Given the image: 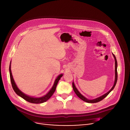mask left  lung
<instances>
[{
	"label": "left lung",
	"instance_id": "8db88e82",
	"mask_svg": "<svg viewBox=\"0 0 130 130\" xmlns=\"http://www.w3.org/2000/svg\"><path fill=\"white\" fill-rule=\"evenodd\" d=\"M113 55L114 57H115V83H114V85H113V86L112 87V88L111 89H110V90H109V91L107 93H106V94H105L104 95H102V96H100L99 98H96V99H93V100H89V99H87V98H85L84 96L82 95V94L79 92H78V90L76 88L75 86L74 82H73V88L74 91L75 92V94H76L77 96L79 98H80L81 100H82L83 101L86 102V103H98V102H99V101H101L102 100H103L105 97L107 96L108 95V94L112 91V90L114 89V88H115V86H116V85L117 84V79H118L117 61L116 57L115 55L113 54Z\"/></svg>",
	"mask_w": 130,
	"mask_h": 130
}]
</instances>
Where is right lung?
<instances>
[{
    "instance_id": "obj_1",
    "label": "right lung",
    "mask_w": 130,
    "mask_h": 130,
    "mask_svg": "<svg viewBox=\"0 0 130 130\" xmlns=\"http://www.w3.org/2000/svg\"><path fill=\"white\" fill-rule=\"evenodd\" d=\"M9 71H10V80H11V85H12V88L14 90V91L15 92V93H16L18 95L22 97L23 99H24L26 101L29 102V103H34V104H41L43 103H44V102L48 100L49 98H50V97L53 95V94H54L56 88V86L58 84V82L59 81V80H60L61 77L63 76L62 74L59 75L58 77L56 78L54 84L53 86V87L52 88V89H50V91L46 94L45 95L43 96L42 97H40V98H33V97L29 96L28 95H26V94H24L23 92H22L21 90L18 89V88L17 87V86H16V85H15L14 81L12 75L11 70V63H10V67H9Z\"/></svg>"
}]
</instances>
